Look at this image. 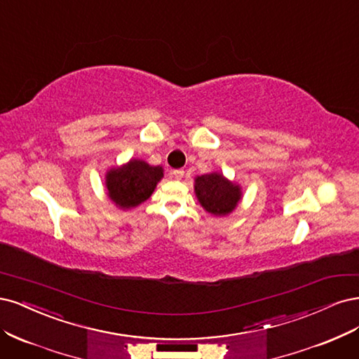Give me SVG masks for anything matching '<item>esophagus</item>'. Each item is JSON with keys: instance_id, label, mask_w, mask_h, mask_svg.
Returning <instances> with one entry per match:
<instances>
[{"instance_id": "1", "label": "esophagus", "mask_w": 359, "mask_h": 359, "mask_svg": "<svg viewBox=\"0 0 359 359\" xmlns=\"http://www.w3.org/2000/svg\"><path fill=\"white\" fill-rule=\"evenodd\" d=\"M171 175H172V177H176V179L180 180L184 176V171L183 170H172Z\"/></svg>"}]
</instances>
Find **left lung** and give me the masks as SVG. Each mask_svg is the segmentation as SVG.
I'll return each mask as SVG.
<instances>
[{"instance_id": "1", "label": "left lung", "mask_w": 359, "mask_h": 359, "mask_svg": "<svg viewBox=\"0 0 359 359\" xmlns=\"http://www.w3.org/2000/svg\"><path fill=\"white\" fill-rule=\"evenodd\" d=\"M195 192L204 209L216 216L233 212L241 195L238 187L217 172L196 177Z\"/></svg>"}]
</instances>
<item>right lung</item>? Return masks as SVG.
<instances>
[{
  "label": "right lung",
  "instance_id": "add662e5",
  "mask_svg": "<svg viewBox=\"0 0 359 359\" xmlns=\"http://www.w3.org/2000/svg\"><path fill=\"white\" fill-rule=\"evenodd\" d=\"M161 177V167H152L144 161L131 159L126 165L109 171L106 184L110 200L123 209L135 207L152 195Z\"/></svg>",
  "mask_w": 359,
  "mask_h": 359
}]
</instances>
